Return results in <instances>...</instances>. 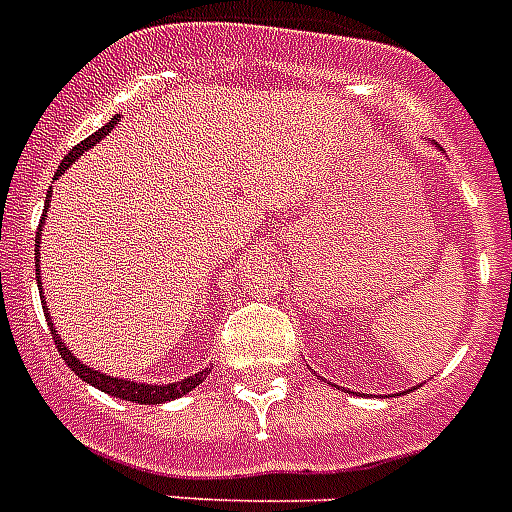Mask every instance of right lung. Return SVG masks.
<instances>
[{"mask_svg":"<svg viewBox=\"0 0 512 512\" xmlns=\"http://www.w3.org/2000/svg\"><path fill=\"white\" fill-rule=\"evenodd\" d=\"M122 122V117H114L106 122V127H101L98 132H93L90 137H85L83 143L75 145V148L64 156V161L59 163L57 169V176H62V171H67L75 163V158H80L83 153H88L90 148L96 143H101L103 137L109 135L117 124ZM44 210H49V200H46ZM46 218V216H44ZM44 218H41V226H44ZM38 244H41V229H38L36 234V281L41 283V265H38V255H41V249H38ZM44 294V291H41ZM41 304H44V315H46V322H49L51 328V336H54V343H57L59 354H62V359L67 362V367L75 372L80 380L90 382L93 388L103 390V393L114 395V398H122V401H132V403H145V406H156V403H166V401H176V398H182V395L190 393L192 388H197L200 382L205 380V377L210 375V369H203V372H195V375L184 377V380H176V382H166V385H150V382H137V380H130V377H114V375H103L101 369H93L90 364H83L80 359H77L75 354L70 351V346H64L62 343V336H59V330L54 328V320H51L49 315V307H46L44 296H41Z\"/></svg>","mask_w":512,"mask_h":512,"instance_id":"add662e5","label":"right lung"}]
</instances>
